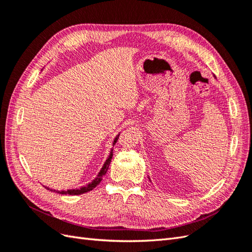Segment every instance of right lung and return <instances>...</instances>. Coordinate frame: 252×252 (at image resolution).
<instances>
[{
    "label": "right lung",
    "mask_w": 252,
    "mask_h": 252,
    "mask_svg": "<svg viewBox=\"0 0 252 252\" xmlns=\"http://www.w3.org/2000/svg\"><path fill=\"white\" fill-rule=\"evenodd\" d=\"M118 139H119V135L117 136L116 139H114V142H113V146L114 145H116V143H117V141H118ZM111 158H112V152L111 154L109 155V157H108V158L106 159V162H105V164L103 165V167H102V169H101V171L98 172V174H97V177L91 182V183H89L88 185H86V186H83V187H81V188H79V189H68V190H62V191H56V190H53V192H58V193H62V194H70V195H78V194H82V193H85V192H88V191H90V190H93L94 187H96L98 184H100V182L102 181V178H103V175H105L106 174V172H107V170H108V167H109V165H110V162H111ZM48 190H50V191H52V189H50V188H47Z\"/></svg>",
    "instance_id": "add662e5"
}]
</instances>
